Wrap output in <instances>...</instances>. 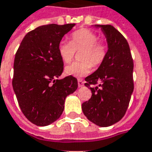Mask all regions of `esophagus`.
<instances>
[{
	"instance_id": "34e87169",
	"label": "esophagus",
	"mask_w": 152,
	"mask_h": 152,
	"mask_svg": "<svg viewBox=\"0 0 152 152\" xmlns=\"http://www.w3.org/2000/svg\"><path fill=\"white\" fill-rule=\"evenodd\" d=\"M84 86V81L82 80L78 79V86L79 87H82Z\"/></svg>"
}]
</instances>
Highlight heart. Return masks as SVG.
<instances>
[{
    "mask_svg": "<svg viewBox=\"0 0 152 152\" xmlns=\"http://www.w3.org/2000/svg\"><path fill=\"white\" fill-rule=\"evenodd\" d=\"M98 35L93 31L81 28L72 34L71 43L61 40L58 43V53L65 63H69L72 60L76 50L83 49L80 54L82 61H75L66 66V75L83 77L91 72L92 65L98 66L104 61L107 55V47L104 43L98 42Z\"/></svg>",
    "mask_w": 152,
    "mask_h": 152,
    "instance_id": "1",
    "label": "heart"
}]
</instances>
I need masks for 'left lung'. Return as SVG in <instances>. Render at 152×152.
<instances>
[{
	"instance_id": "1",
	"label": "left lung",
	"mask_w": 152,
	"mask_h": 152,
	"mask_svg": "<svg viewBox=\"0 0 152 152\" xmlns=\"http://www.w3.org/2000/svg\"><path fill=\"white\" fill-rule=\"evenodd\" d=\"M101 28L108 43L104 61L86 78L91 98L82 104V111L89 120L99 127H109L122 119L133 92V60L128 41L110 24H95ZM99 83L95 87L91 84Z\"/></svg>"
}]
</instances>
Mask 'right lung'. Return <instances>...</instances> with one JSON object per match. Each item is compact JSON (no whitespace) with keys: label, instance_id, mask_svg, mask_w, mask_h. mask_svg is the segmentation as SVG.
<instances>
[{"label":"right lung","instance_id":"add662e5","mask_svg":"<svg viewBox=\"0 0 152 152\" xmlns=\"http://www.w3.org/2000/svg\"><path fill=\"white\" fill-rule=\"evenodd\" d=\"M75 25L39 26L24 36L16 52L14 91L24 115L37 126H48L58 120L66 96L77 89L74 76L58 79L63 72L58 43Z\"/></svg>","mask_w":152,"mask_h":152}]
</instances>
